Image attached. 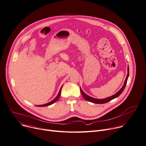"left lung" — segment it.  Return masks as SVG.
<instances>
[{
  "label": "left lung",
  "instance_id": "obj_1",
  "mask_svg": "<svg viewBox=\"0 0 146 146\" xmlns=\"http://www.w3.org/2000/svg\"><path fill=\"white\" fill-rule=\"evenodd\" d=\"M127 72H128V73L127 74V76H126V80L125 81V83H124V85L123 86V87H122V88L119 90L117 93H116L115 95L111 96V97H110L108 98H105V99H96V98H92L88 96H87V94H86L83 91V90L81 89L80 88V91H81V93L83 97V98L87 100V101H88L90 102H91L92 103H94V104H105V103H107L110 101H111L112 100L119 97V96H120L122 92H123V91L124 90L125 88V86L126 85V83H127V79H128V77H129V66L127 68Z\"/></svg>",
  "mask_w": 146,
  "mask_h": 146
}]
</instances>
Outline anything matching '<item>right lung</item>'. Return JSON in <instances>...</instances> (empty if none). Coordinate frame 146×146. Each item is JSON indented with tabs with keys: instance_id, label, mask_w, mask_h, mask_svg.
<instances>
[{
	"instance_id": "add662e5",
	"label": "right lung",
	"mask_w": 146,
	"mask_h": 146,
	"mask_svg": "<svg viewBox=\"0 0 146 146\" xmlns=\"http://www.w3.org/2000/svg\"><path fill=\"white\" fill-rule=\"evenodd\" d=\"M62 87L60 88V91H59V93H58V96L55 97V98H54V100H53L52 101H51L50 102H48V103H47V104H44V105H38L37 107H46V106H49V105H51V104H54V102H55L56 101H57L58 100V99L59 98V97H60V93H61V90H62Z\"/></svg>"
}]
</instances>
